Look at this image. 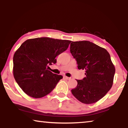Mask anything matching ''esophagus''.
<instances>
[{"label": "esophagus", "mask_w": 128, "mask_h": 128, "mask_svg": "<svg viewBox=\"0 0 128 128\" xmlns=\"http://www.w3.org/2000/svg\"><path fill=\"white\" fill-rule=\"evenodd\" d=\"M64 78H66V80H70V77H66V76H64Z\"/></svg>", "instance_id": "34e87169"}]
</instances>
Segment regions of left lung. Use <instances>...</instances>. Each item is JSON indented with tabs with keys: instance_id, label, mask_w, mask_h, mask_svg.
<instances>
[{
	"instance_id": "1",
	"label": "left lung",
	"mask_w": 128,
	"mask_h": 128,
	"mask_svg": "<svg viewBox=\"0 0 128 128\" xmlns=\"http://www.w3.org/2000/svg\"><path fill=\"white\" fill-rule=\"evenodd\" d=\"M70 51L78 69L85 70L86 77L77 80V86L72 89L76 98L85 104L100 100L112 86L115 68L106 49L88 40L72 42Z\"/></svg>"
}]
</instances>
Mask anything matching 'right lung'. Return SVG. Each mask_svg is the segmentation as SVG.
Listing matches in <instances>:
<instances>
[{"instance_id": "right-lung-1", "label": "right lung", "mask_w": 128, "mask_h": 128, "mask_svg": "<svg viewBox=\"0 0 128 128\" xmlns=\"http://www.w3.org/2000/svg\"><path fill=\"white\" fill-rule=\"evenodd\" d=\"M71 41L48 37L25 41L14 53V76L24 92L40 98L50 93L62 75L48 70L49 66L56 62V56L66 50Z\"/></svg>"}]
</instances>
